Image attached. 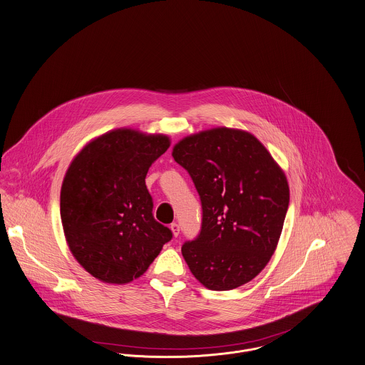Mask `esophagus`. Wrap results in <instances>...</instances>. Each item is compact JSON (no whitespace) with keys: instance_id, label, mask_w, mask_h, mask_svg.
<instances>
[{"instance_id":"34e87169","label":"esophagus","mask_w":365,"mask_h":365,"mask_svg":"<svg viewBox=\"0 0 365 365\" xmlns=\"http://www.w3.org/2000/svg\"><path fill=\"white\" fill-rule=\"evenodd\" d=\"M170 229H171L174 237H178V235H180V225H178V223H171V225H170Z\"/></svg>"}]
</instances>
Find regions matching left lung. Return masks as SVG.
<instances>
[{
	"instance_id": "obj_1",
	"label": "left lung",
	"mask_w": 365,
	"mask_h": 365,
	"mask_svg": "<svg viewBox=\"0 0 365 365\" xmlns=\"http://www.w3.org/2000/svg\"><path fill=\"white\" fill-rule=\"evenodd\" d=\"M171 155L202 203L200 232L181 248L191 273L216 292L251 282L283 230L290 200L284 171L252 133L226 127L182 138Z\"/></svg>"
}]
</instances>
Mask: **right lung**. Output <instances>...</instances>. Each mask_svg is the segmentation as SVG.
<instances>
[{
    "mask_svg": "<svg viewBox=\"0 0 365 365\" xmlns=\"http://www.w3.org/2000/svg\"><path fill=\"white\" fill-rule=\"evenodd\" d=\"M168 146L167 135L117 128L86 143L66 170L60 197L66 244L103 283L138 279L173 237L155 220L145 184Z\"/></svg>",
    "mask_w": 365,
    "mask_h": 365,
    "instance_id": "right-lung-1",
    "label": "right lung"
}]
</instances>
